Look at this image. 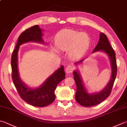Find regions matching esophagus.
Instances as JSON below:
<instances>
[{
  "label": "esophagus",
  "instance_id": "obj_1",
  "mask_svg": "<svg viewBox=\"0 0 127 127\" xmlns=\"http://www.w3.org/2000/svg\"><path fill=\"white\" fill-rule=\"evenodd\" d=\"M73 70V67L71 65H68L66 67V68L65 69V71L67 73H70L72 72Z\"/></svg>",
  "mask_w": 127,
  "mask_h": 127
}]
</instances>
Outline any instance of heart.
Here are the masks:
<instances>
[{"label":"heart","mask_w":127,"mask_h":127,"mask_svg":"<svg viewBox=\"0 0 127 127\" xmlns=\"http://www.w3.org/2000/svg\"><path fill=\"white\" fill-rule=\"evenodd\" d=\"M55 42L56 46H51L54 52L58 53L57 47L61 51H68L70 58L75 60L80 58L88 48L90 38L86 32L81 33L70 29H64L57 33Z\"/></svg>","instance_id":"1"}]
</instances>
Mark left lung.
<instances>
[{"instance_id":"left-lung-1","label":"left lung","mask_w":127,"mask_h":127,"mask_svg":"<svg viewBox=\"0 0 127 127\" xmlns=\"http://www.w3.org/2000/svg\"><path fill=\"white\" fill-rule=\"evenodd\" d=\"M98 43L95 46L92 53L100 51L106 54L108 57L111 66V76L107 85L99 92L90 93L86 88L80 72L77 70L73 71L74 80L76 82L77 91L75 98L79 104L83 107H92L101 103L110 95L112 87L117 75V63L116 54L110 45L106 35L101 32L99 34ZM85 59L75 63L76 66L82 64Z\"/></svg>"}]
</instances>
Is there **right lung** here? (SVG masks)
<instances>
[{
	"label": "right lung",
	"mask_w": 127,
	"mask_h": 127,
	"mask_svg": "<svg viewBox=\"0 0 127 127\" xmlns=\"http://www.w3.org/2000/svg\"><path fill=\"white\" fill-rule=\"evenodd\" d=\"M44 30L39 25L28 29L18 38L15 49L11 56L12 78L19 95L24 101L33 106L43 107L52 103L55 99V90L57 85L65 78L64 66L62 65L50 75L39 87L32 88L25 84L20 78L18 70V51L21 45L29 42L44 44L42 39Z\"/></svg>",
	"instance_id": "add662e5"
}]
</instances>
